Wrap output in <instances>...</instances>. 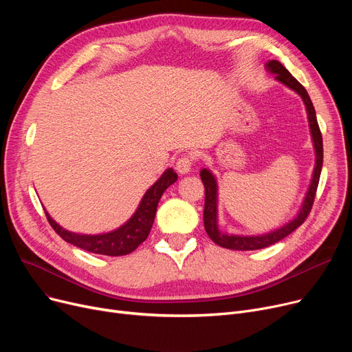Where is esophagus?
I'll return each instance as SVG.
<instances>
[{"instance_id": "obj_1", "label": "esophagus", "mask_w": 352, "mask_h": 352, "mask_svg": "<svg viewBox=\"0 0 352 352\" xmlns=\"http://www.w3.org/2000/svg\"><path fill=\"white\" fill-rule=\"evenodd\" d=\"M192 162H194V158H192V157L184 155V157H181V158L177 160L175 170H177L179 174H188V173L191 171Z\"/></svg>"}]
</instances>
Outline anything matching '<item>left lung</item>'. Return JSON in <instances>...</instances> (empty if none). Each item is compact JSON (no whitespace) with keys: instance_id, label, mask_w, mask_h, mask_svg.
Listing matches in <instances>:
<instances>
[{"instance_id":"obj_1","label":"left lung","mask_w":352,"mask_h":352,"mask_svg":"<svg viewBox=\"0 0 352 352\" xmlns=\"http://www.w3.org/2000/svg\"><path fill=\"white\" fill-rule=\"evenodd\" d=\"M265 68L274 74L275 80L283 82L292 91L297 92V94L302 98L305 108H307V116H308V122H309V131L314 142V150H316V166H314V173L311 178L309 188L305 194L302 206L298 211V214L295 215L294 219H291L289 223L285 226L276 228L271 232L261 234V235H234L228 232H223L218 228V186H217V179L212 175V173L208 168H202L199 175L202 182H204V188H206V206H204V227L208 234V236L212 239L215 244L223 248L228 250H236V251H252V250H261L265 247H270L275 243L281 241L283 238L289 235L292 231L297 230L304 221L308 217L312 204H314V198H316L317 187L320 182V175H321V168H322V135L318 126L317 116H316V109H314L312 101L308 96L307 89L295 80L289 71L280 63L271 60L265 64Z\"/></svg>"}]
</instances>
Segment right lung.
<instances>
[{"label": "right lung", "mask_w": 352, "mask_h": 352, "mask_svg": "<svg viewBox=\"0 0 352 352\" xmlns=\"http://www.w3.org/2000/svg\"><path fill=\"white\" fill-rule=\"evenodd\" d=\"M177 178L178 175L174 173L173 168L165 170L154 186H151L146 190L134 215L120 228L111 232L98 234V235L76 234V232L67 231L65 228L58 226L50 217L47 211H45V215L54 231L57 232L64 241L72 245L89 252L101 254V255H109V256L126 255L129 252H133L141 243H144L146 239L154 224L160 198L166 188L173 186V184L177 181Z\"/></svg>", "instance_id": "right-lung-1"}]
</instances>
